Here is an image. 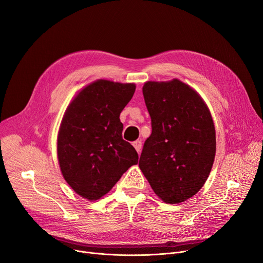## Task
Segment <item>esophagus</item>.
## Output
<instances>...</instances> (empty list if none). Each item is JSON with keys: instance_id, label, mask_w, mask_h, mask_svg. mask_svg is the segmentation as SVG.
I'll list each match as a JSON object with an SVG mask.
<instances>
[{"instance_id": "obj_1", "label": "esophagus", "mask_w": 263, "mask_h": 263, "mask_svg": "<svg viewBox=\"0 0 263 263\" xmlns=\"http://www.w3.org/2000/svg\"><path fill=\"white\" fill-rule=\"evenodd\" d=\"M133 146H134V148L136 149V151H137V153H141V148H142V142L141 141H139V140H137V141H135V142H133V144H132Z\"/></svg>"}]
</instances>
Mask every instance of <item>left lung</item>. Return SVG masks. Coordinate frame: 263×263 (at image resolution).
I'll return each instance as SVG.
<instances>
[{"label":"left lung","mask_w":263,"mask_h":263,"mask_svg":"<svg viewBox=\"0 0 263 263\" xmlns=\"http://www.w3.org/2000/svg\"><path fill=\"white\" fill-rule=\"evenodd\" d=\"M143 95L151 118L140 168L167 203L194 196L209 177L215 157L214 123L201 97L177 79L147 82Z\"/></svg>","instance_id":"1"}]
</instances>
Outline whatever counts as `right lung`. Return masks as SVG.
Here are the masks:
<instances>
[{"mask_svg": "<svg viewBox=\"0 0 263 263\" xmlns=\"http://www.w3.org/2000/svg\"><path fill=\"white\" fill-rule=\"evenodd\" d=\"M134 91L132 83L98 80L79 92L64 115L58 137L61 171L73 191L88 200L105 195L139 162L134 147L122 140L119 119Z\"/></svg>", "mask_w": 263, "mask_h": 263, "instance_id": "add662e5", "label": "right lung"}]
</instances>
